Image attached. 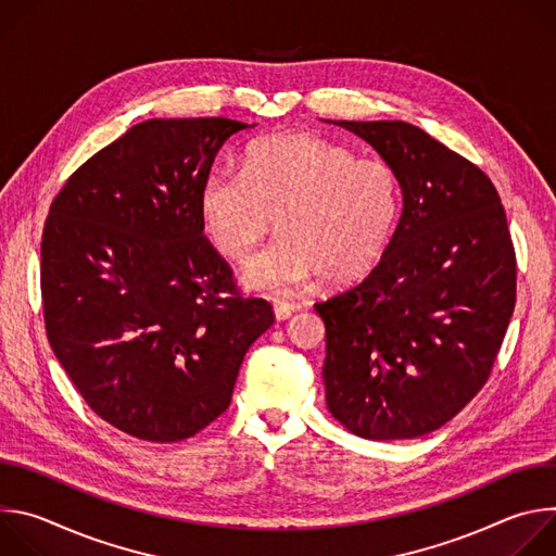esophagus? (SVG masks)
Listing matches in <instances>:
<instances>
[{
    "label": "esophagus",
    "mask_w": 556,
    "mask_h": 556,
    "mask_svg": "<svg viewBox=\"0 0 556 556\" xmlns=\"http://www.w3.org/2000/svg\"><path fill=\"white\" fill-rule=\"evenodd\" d=\"M273 309H275L277 321H286V319H290V316L294 314L296 305L290 303V301H275V303H273Z\"/></svg>",
    "instance_id": "esophagus-1"
}]
</instances>
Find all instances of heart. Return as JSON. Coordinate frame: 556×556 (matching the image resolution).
<instances>
[{
	"label": "heart",
	"mask_w": 556,
	"mask_h": 556,
	"mask_svg": "<svg viewBox=\"0 0 556 556\" xmlns=\"http://www.w3.org/2000/svg\"><path fill=\"white\" fill-rule=\"evenodd\" d=\"M401 206L389 163L307 131L255 140L242 172L211 169L198 198L206 237L230 262H247L277 215V240L244 270L262 292H294L319 273L334 283L358 277L389 244Z\"/></svg>",
	"instance_id": "obj_1"
}]
</instances>
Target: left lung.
I'll return each instance as SVG.
<instances>
[{"mask_svg":"<svg viewBox=\"0 0 556 556\" xmlns=\"http://www.w3.org/2000/svg\"><path fill=\"white\" fill-rule=\"evenodd\" d=\"M334 125L399 172L403 215L367 277L314 303L326 403L354 435L418 438L468 405L502 348L517 292L506 211L480 167L420 127Z\"/></svg>","mask_w":556,"mask_h":556,"instance_id":"8db88e82","label":"left lung"}]
</instances>
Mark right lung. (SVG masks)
I'll return each instance as SVG.
<instances>
[{
    "label": "right lung",
    "mask_w": 556,
    "mask_h": 556,
    "mask_svg": "<svg viewBox=\"0 0 556 556\" xmlns=\"http://www.w3.org/2000/svg\"><path fill=\"white\" fill-rule=\"evenodd\" d=\"M247 127L138 123L52 200L41 242L50 348L90 409L138 440L178 442L224 414L249 348L275 324L266 299L237 290L198 208L219 147Z\"/></svg>",
    "instance_id": "right-lung-1"
}]
</instances>
